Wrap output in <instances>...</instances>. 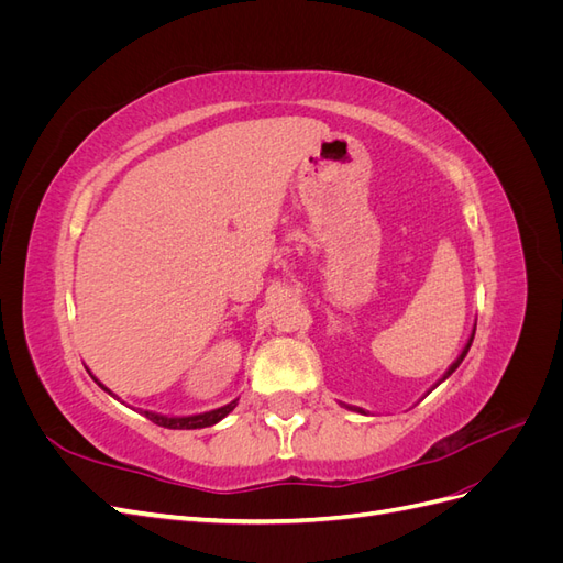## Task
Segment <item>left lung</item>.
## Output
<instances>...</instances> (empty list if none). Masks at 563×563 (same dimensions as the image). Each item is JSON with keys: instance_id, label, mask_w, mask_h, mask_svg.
<instances>
[{"instance_id": "obj_1", "label": "left lung", "mask_w": 563, "mask_h": 563, "mask_svg": "<svg viewBox=\"0 0 563 563\" xmlns=\"http://www.w3.org/2000/svg\"><path fill=\"white\" fill-rule=\"evenodd\" d=\"M474 329H476V323H474ZM474 329H472V333H470V338H467V343H465L463 352H460V354L455 356V362H453V364H451V366L446 368V373H444V376H441V378H439V380H437V383L432 385V389H434V387H439L441 383H444V380H446V378L451 376V373H453V371H455V368H457L460 364H463V360H465V356H467V352H470V345H472V340H474ZM432 389H430V391H432ZM340 406H345V408H350V411H356V413H366V411H364V408H360V406H350V404H340Z\"/></svg>"}]
</instances>
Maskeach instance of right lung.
Segmentation results:
<instances>
[{"label": "right lung", "instance_id": "obj_1", "mask_svg": "<svg viewBox=\"0 0 563 563\" xmlns=\"http://www.w3.org/2000/svg\"><path fill=\"white\" fill-rule=\"evenodd\" d=\"M91 373V371H89ZM98 387H103L108 395L117 397L112 389H108L103 383H100L96 376H91ZM240 399H232L230 404L220 406V408H213V411H203V413H195V416H164V413H155V411H141L147 420H152L155 424H159V428H168V430H201V428H211V424L223 420L228 413L234 411V406Z\"/></svg>", "mask_w": 563, "mask_h": 563}]
</instances>
